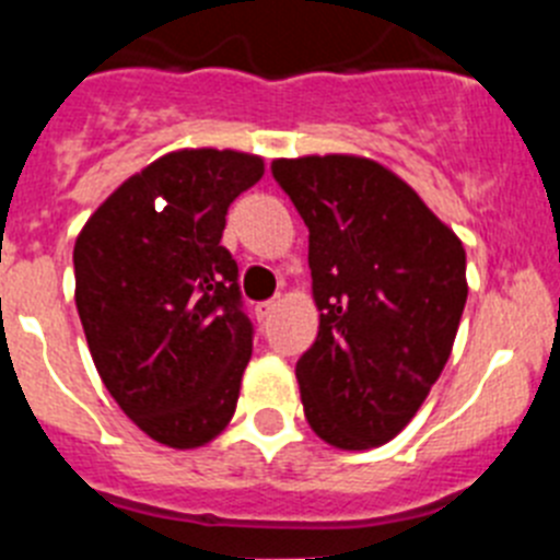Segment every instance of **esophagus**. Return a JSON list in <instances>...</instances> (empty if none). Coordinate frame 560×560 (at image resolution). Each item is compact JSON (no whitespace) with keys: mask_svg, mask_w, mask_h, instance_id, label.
<instances>
[{"mask_svg":"<svg viewBox=\"0 0 560 560\" xmlns=\"http://www.w3.org/2000/svg\"><path fill=\"white\" fill-rule=\"evenodd\" d=\"M277 305H280V300H266V303H257V308H255L257 319H269V316L275 314Z\"/></svg>","mask_w":560,"mask_h":560,"instance_id":"obj_1","label":"esophagus"}]
</instances>
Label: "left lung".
Masks as SVG:
<instances>
[{
    "label": "left lung",
    "mask_w": 560,
    "mask_h": 560,
    "mask_svg": "<svg viewBox=\"0 0 560 560\" xmlns=\"http://www.w3.org/2000/svg\"><path fill=\"white\" fill-rule=\"evenodd\" d=\"M271 173L308 226L319 334L296 361L305 418L341 452L389 443L452 355L468 296L463 241L368 156L275 160Z\"/></svg>",
    "instance_id": "8db88e82"
}]
</instances>
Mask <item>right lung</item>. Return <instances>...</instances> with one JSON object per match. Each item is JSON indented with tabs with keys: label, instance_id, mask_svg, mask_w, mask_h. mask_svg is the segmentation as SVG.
I'll use <instances>...</instances> for the list:
<instances>
[{
	"label": "right lung",
	"instance_id": "right-lung-1",
	"mask_svg": "<svg viewBox=\"0 0 560 560\" xmlns=\"http://www.w3.org/2000/svg\"><path fill=\"white\" fill-rule=\"evenodd\" d=\"M260 176L255 153L171 151L122 182L75 241L89 353L117 407L162 446H205L235 415L252 323L221 235Z\"/></svg>",
	"mask_w": 560,
	"mask_h": 560
}]
</instances>
